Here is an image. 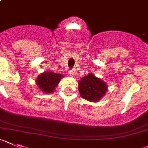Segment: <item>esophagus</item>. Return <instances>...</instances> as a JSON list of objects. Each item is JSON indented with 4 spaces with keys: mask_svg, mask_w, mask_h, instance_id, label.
I'll list each match as a JSON object with an SVG mask.
<instances>
[{
    "mask_svg": "<svg viewBox=\"0 0 148 148\" xmlns=\"http://www.w3.org/2000/svg\"><path fill=\"white\" fill-rule=\"evenodd\" d=\"M69 75L71 76V77H73V76L74 75V69H70V70L69 71Z\"/></svg>",
    "mask_w": 148,
    "mask_h": 148,
    "instance_id": "1",
    "label": "esophagus"
}]
</instances>
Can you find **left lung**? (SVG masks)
<instances>
[{
	"instance_id": "1",
	"label": "left lung",
	"mask_w": 148,
	"mask_h": 148,
	"mask_svg": "<svg viewBox=\"0 0 148 148\" xmlns=\"http://www.w3.org/2000/svg\"><path fill=\"white\" fill-rule=\"evenodd\" d=\"M78 84L80 96L91 102L100 101L108 90L106 83L92 73L82 77Z\"/></svg>"
}]
</instances>
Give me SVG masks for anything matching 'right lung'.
Segmentation results:
<instances>
[{
	"label": "right lung",
	"instance_id": "obj_1",
	"mask_svg": "<svg viewBox=\"0 0 148 148\" xmlns=\"http://www.w3.org/2000/svg\"><path fill=\"white\" fill-rule=\"evenodd\" d=\"M64 76L61 74H56L51 71H45L38 76L36 85L42 92L45 93H53L54 88L58 86L60 79Z\"/></svg>",
	"mask_w": 148,
	"mask_h": 148
}]
</instances>
